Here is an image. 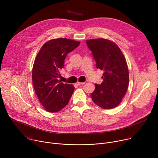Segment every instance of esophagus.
I'll use <instances>...</instances> for the list:
<instances>
[{"instance_id": "34e87169", "label": "esophagus", "mask_w": 158, "mask_h": 158, "mask_svg": "<svg viewBox=\"0 0 158 158\" xmlns=\"http://www.w3.org/2000/svg\"><path fill=\"white\" fill-rule=\"evenodd\" d=\"M84 84V82H79V81H77V82L76 83V84L77 85H82V84Z\"/></svg>"}]
</instances>
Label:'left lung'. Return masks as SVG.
Wrapping results in <instances>:
<instances>
[{"mask_svg": "<svg viewBox=\"0 0 158 158\" xmlns=\"http://www.w3.org/2000/svg\"><path fill=\"white\" fill-rule=\"evenodd\" d=\"M96 62L97 69L104 71L101 84H95L91 93L98 106L110 109L117 107L125 96L129 85V71L126 60L118 45L110 40L99 38L86 40Z\"/></svg>", "mask_w": 158, "mask_h": 158, "instance_id": "8db88e82", "label": "left lung"}]
</instances>
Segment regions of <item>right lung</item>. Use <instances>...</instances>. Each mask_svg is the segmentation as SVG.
Instances as JSON below:
<instances>
[{
    "label": "right lung",
    "mask_w": 158,
    "mask_h": 158,
    "mask_svg": "<svg viewBox=\"0 0 158 158\" xmlns=\"http://www.w3.org/2000/svg\"><path fill=\"white\" fill-rule=\"evenodd\" d=\"M80 42L66 38L54 39L45 43L33 65L32 78L35 93L44 109L56 112L68 104L74 90L72 84L59 80L67 54L77 48Z\"/></svg>",
    "instance_id": "right-lung-1"
}]
</instances>
